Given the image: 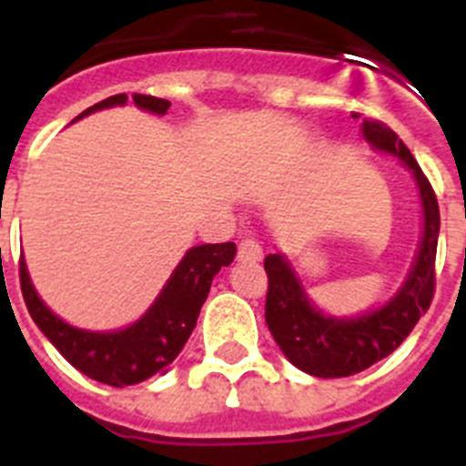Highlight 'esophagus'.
Instances as JSON below:
<instances>
[{"instance_id": "34e87169", "label": "esophagus", "mask_w": 466, "mask_h": 466, "mask_svg": "<svg viewBox=\"0 0 466 466\" xmlns=\"http://www.w3.org/2000/svg\"><path fill=\"white\" fill-rule=\"evenodd\" d=\"M262 258V246L258 244L256 238H241L238 244V260H260Z\"/></svg>"}]
</instances>
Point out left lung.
Masks as SVG:
<instances>
[{
	"label": "left lung",
	"instance_id": "8db88e82",
	"mask_svg": "<svg viewBox=\"0 0 466 466\" xmlns=\"http://www.w3.org/2000/svg\"><path fill=\"white\" fill-rule=\"evenodd\" d=\"M361 131L375 149L399 157L412 171L424 208V232L418 258L401 290L380 309L366 311L356 319L326 317L311 305L286 258L279 253L265 258V272L269 279L265 321L269 333L286 359L314 378H350L390 356L415 329L434 298L436 244L441 228L434 189L410 149L387 124L363 119Z\"/></svg>",
	"mask_w": 466,
	"mask_h": 466
}]
</instances>
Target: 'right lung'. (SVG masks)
I'll return each instance as SVG.
<instances>
[{
    "label": "right lung",
    "mask_w": 466,
    "mask_h": 466,
    "mask_svg": "<svg viewBox=\"0 0 466 466\" xmlns=\"http://www.w3.org/2000/svg\"><path fill=\"white\" fill-rule=\"evenodd\" d=\"M127 100V93L110 96L84 110L76 119L105 110V107L124 105ZM133 103L140 110L155 112V115H166V110L171 107L168 100L143 96V93H133ZM234 256H237V246L232 241L189 248L171 279L166 281L155 305L143 314V319H137L128 329L112 330V333L75 329L56 317L32 286L23 256H20V290H23L32 321L37 323L39 330L51 339V345L76 370L110 387H127V384L143 382L152 375H164L168 370L197 326L213 277L220 272V267H228Z\"/></svg>",
    "instance_id": "1"
}]
</instances>
